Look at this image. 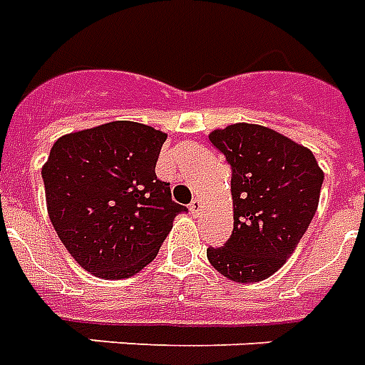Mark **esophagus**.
I'll return each instance as SVG.
<instances>
[{
    "label": "esophagus",
    "instance_id": "obj_1",
    "mask_svg": "<svg viewBox=\"0 0 365 365\" xmlns=\"http://www.w3.org/2000/svg\"><path fill=\"white\" fill-rule=\"evenodd\" d=\"M188 210H190L192 215H200V212H202V200L194 198L192 202H190V205H188Z\"/></svg>",
    "mask_w": 365,
    "mask_h": 365
}]
</instances>
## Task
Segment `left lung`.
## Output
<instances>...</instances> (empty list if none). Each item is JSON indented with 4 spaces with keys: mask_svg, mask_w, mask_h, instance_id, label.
I'll return each mask as SVG.
<instances>
[{
    "mask_svg": "<svg viewBox=\"0 0 365 365\" xmlns=\"http://www.w3.org/2000/svg\"><path fill=\"white\" fill-rule=\"evenodd\" d=\"M232 169L231 238L207 259L235 283L281 269L316 215L323 171L314 153L273 128L235 123L210 133Z\"/></svg>",
    "mask_w": 365,
    "mask_h": 365,
    "instance_id": "left-lung-1",
    "label": "left lung"
}]
</instances>
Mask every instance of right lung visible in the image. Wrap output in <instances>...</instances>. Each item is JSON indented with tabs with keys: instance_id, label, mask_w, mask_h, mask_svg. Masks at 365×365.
<instances>
[{
	"instance_id": "right-lung-1",
	"label": "right lung",
	"mask_w": 365,
	"mask_h": 365,
	"mask_svg": "<svg viewBox=\"0 0 365 365\" xmlns=\"http://www.w3.org/2000/svg\"><path fill=\"white\" fill-rule=\"evenodd\" d=\"M167 134L113 120L65 134L42 167L46 204L75 262L101 279H127L158 256L185 205L155 177Z\"/></svg>"
}]
</instances>
